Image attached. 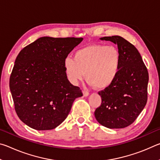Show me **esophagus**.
I'll use <instances>...</instances> for the list:
<instances>
[{
    "instance_id": "34e87169",
    "label": "esophagus",
    "mask_w": 160,
    "mask_h": 160,
    "mask_svg": "<svg viewBox=\"0 0 160 160\" xmlns=\"http://www.w3.org/2000/svg\"><path fill=\"white\" fill-rule=\"evenodd\" d=\"M82 93H83V95L85 96V97H88V96H89V94H90V93H89V92L85 91V90H84L82 92Z\"/></svg>"
}]
</instances>
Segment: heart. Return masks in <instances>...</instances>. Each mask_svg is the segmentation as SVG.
Instances as JSON below:
<instances>
[{"instance_id":"b5f03b06","label":"heart","mask_w":160,"mask_h":160,"mask_svg":"<svg viewBox=\"0 0 160 160\" xmlns=\"http://www.w3.org/2000/svg\"><path fill=\"white\" fill-rule=\"evenodd\" d=\"M63 66L71 83L78 84L86 75L90 85L103 90L112 85L118 76L121 67L120 53L113 46L88 45L78 49L74 58H65Z\"/></svg>"}]
</instances>
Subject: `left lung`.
<instances>
[{"mask_svg": "<svg viewBox=\"0 0 160 160\" xmlns=\"http://www.w3.org/2000/svg\"><path fill=\"white\" fill-rule=\"evenodd\" d=\"M100 39L117 44L121 67L112 85L98 92L102 104L94 116L107 128H123L134 122L147 103L148 69L137 48L123 37H104Z\"/></svg>", "mask_w": 160, "mask_h": 160, "instance_id": "1", "label": "left lung"}]
</instances>
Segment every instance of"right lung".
<instances>
[{
	"label": "right lung",
	"instance_id": "obj_1",
	"mask_svg": "<svg viewBox=\"0 0 160 160\" xmlns=\"http://www.w3.org/2000/svg\"><path fill=\"white\" fill-rule=\"evenodd\" d=\"M82 38L43 37L25 47L10 78L15 109L24 123L37 131L56 128L67 118L82 91L68 80L65 58Z\"/></svg>",
	"mask_w": 160,
	"mask_h": 160
}]
</instances>
